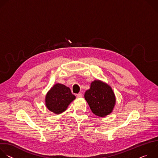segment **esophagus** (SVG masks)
I'll use <instances>...</instances> for the list:
<instances>
[{"mask_svg": "<svg viewBox=\"0 0 158 158\" xmlns=\"http://www.w3.org/2000/svg\"><path fill=\"white\" fill-rule=\"evenodd\" d=\"M76 96H77V98H82V93L77 94H76Z\"/></svg>", "mask_w": 158, "mask_h": 158, "instance_id": "1", "label": "esophagus"}]
</instances>
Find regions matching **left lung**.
<instances>
[{
    "label": "left lung",
    "instance_id": "obj_1",
    "mask_svg": "<svg viewBox=\"0 0 158 158\" xmlns=\"http://www.w3.org/2000/svg\"><path fill=\"white\" fill-rule=\"evenodd\" d=\"M84 98L92 112L99 117L110 114L116 102L115 96L110 87L99 81H94L91 84V87L85 91Z\"/></svg>",
    "mask_w": 158,
    "mask_h": 158
}]
</instances>
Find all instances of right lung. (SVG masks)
Listing matches in <instances>:
<instances>
[{
	"label": "right lung",
	"mask_w": 158,
	"mask_h": 158,
	"mask_svg": "<svg viewBox=\"0 0 158 158\" xmlns=\"http://www.w3.org/2000/svg\"><path fill=\"white\" fill-rule=\"evenodd\" d=\"M69 87L61 84H56L46 95V107L57 114L66 110L69 104L75 99Z\"/></svg>",
	"instance_id": "obj_1"
}]
</instances>
